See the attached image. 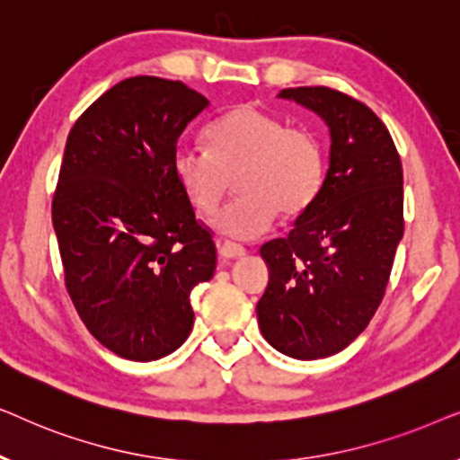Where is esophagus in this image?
Here are the masks:
<instances>
[{"mask_svg": "<svg viewBox=\"0 0 460 460\" xmlns=\"http://www.w3.org/2000/svg\"><path fill=\"white\" fill-rule=\"evenodd\" d=\"M217 249H219V255H222V260H238V257H243L247 251H244L243 244H236L232 241H219L217 243Z\"/></svg>", "mask_w": 460, "mask_h": 460, "instance_id": "1", "label": "esophagus"}]
</instances>
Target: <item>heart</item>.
<instances>
[{
	"label": "heart",
	"instance_id": "obj_1",
	"mask_svg": "<svg viewBox=\"0 0 460 460\" xmlns=\"http://www.w3.org/2000/svg\"><path fill=\"white\" fill-rule=\"evenodd\" d=\"M207 153L178 148L173 175L194 209L213 216L234 180L236 200L216 217L224 234L251 241L272 228L279 211L297 217L324 181V155L310 131L241 104L205 129Z\"/></svg>",
	"mask_w": 460,
	"mask_h": 460
}]
</instances>
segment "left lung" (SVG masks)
<instances>
[{"mask_svg": "<svg viewBox=\"0 0 460 460\" xmlns=\"http://www.w3.org/2000/svg\"><path fill=\"white\" fill-rule=\"evenodd\" d=\"M331 129V167L287 238L261 247L270 266L257 323L266 341L297 360L348 348L385 295L404 234L402 161L367 104L332 87H288Z\"/></svg>", "mask_w": 460, "mask_h": 460, "instance_id": "1", "label": "left lung"}]
</instances>
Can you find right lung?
I'll return each mask as SVG.
<instances>
[{
    "mask_svg": "<svg viewBox=\"0 0 460 460\" xmlns=\"http://www.w3.org/2000/svg\"><path fill=\"white\" fill-rule=\"evenodd\" d=\"M209 100L181 81L123 79L75 121L52 197L65 287L112 354L148 362L190 335L213 232L173 175L178 137Z\"/></svg>",
    "mask_w": 460,
    "mask_h": 460,
    "instance_id": "1",
    "label": "right lung"
}]
</instances>
